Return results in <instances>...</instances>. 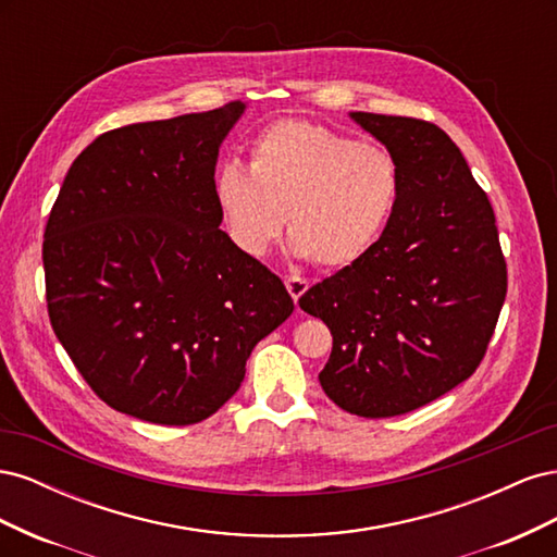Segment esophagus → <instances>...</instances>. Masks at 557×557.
Listing matches in <instances>:
<instances>
[{
    "mask_svg": "<svg viewBox=\"0 0 557 557\" xmlns=\"http://www.w3.org/2000/svg\"><path fill=\"white\" fill-rule=\"evenodd\" d=\"M285 288H288L290 297L295 299V305H297L299 297L309 290V281L301 278V276H288V278H285Z\"/></svg>",
    "mask_w": 557,
    "mask_h": 557,
    "instance_id": "esophagus-1",
    "label": "esophagus"
}]
</instances>
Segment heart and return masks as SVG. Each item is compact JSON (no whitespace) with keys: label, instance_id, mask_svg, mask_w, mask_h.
I'll list each match as a JSON object with an SVG mask.
<instances>
[{"label":"heart","instance_id":"b5f03b06","mask_svg":"<svg viewBox=\"0 0 557 557\" xmlns=\"http://www.w3.org/2000/svg\"><path fill=\"white\" fill-rule=\"evenodd\" d=\"M248 169L225 162L213 178L218 213L248 258L278 242L288 215L297 258L348 267L372 250L397 209L393 156L315 123L288 117L264 127L248 148Z\"/></svg>","mask_w":557,"mask_h":557}]
</instances>
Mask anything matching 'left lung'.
Returning a JSON list of instances; mask_svg holds the SVG:
<instances>
[{
    "label": "left lung",
    "mask_w": 557,
    "mask_h": 557,
    "mask_svg": "<svg viewBox=\"0 0 557 557\" xmlns=\"http://www.w3.org/2000/svg\"><path fill=\"white\" fill-rule=\"evenodd\" d=\"M350 117L397 162V209L372 250L315 283L299 307L332 332L318 374L325 395L348 413L391 418L476 372L507 297V262L491 201L442 127Z\"/></svg>",
    "instance_id": "obj_1"
}]
</instances>
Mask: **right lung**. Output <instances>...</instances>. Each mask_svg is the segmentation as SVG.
<instances>
[{
	"label": "right lung",
	"instance_id": "obj_1",
	"mask_svg": "<svg viewBox=\"0 0 557 557\" xmlns=\"http://www.w3.org/2000/svg\"><path fill=\"white\" fill-rule=\"evenodd\" d=\"M246 111L125 125L74 160L48 215L50 325L111 409L193 425L239 391L250 350L295 309L221 230L213 174Z\"/></svg>",
	"mask_w": 557,
	"mask_h": 557
}]
</instances>
